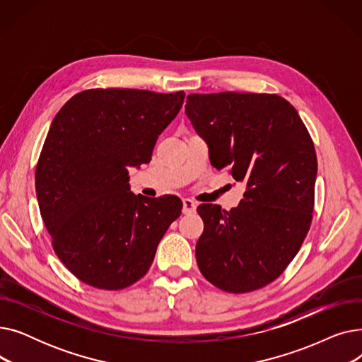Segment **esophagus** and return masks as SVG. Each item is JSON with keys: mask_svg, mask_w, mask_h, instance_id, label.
<instances>
[{"mask_svg": "<svg viewBox=\"0 0 362 362\" xmlns=\"http://www.w3.org/2000/svg\"><path fill=\"white\" fill-rule=\"evenodd\" d=\"M197 202L195 201H192V199H189V198H185L183 199V214H191V213H194L195 210H197Z\"/></svg>", "mask_w": 362, "mask_h": 362, "instance_id": "1", "label": "esophagus"}]
</instances>
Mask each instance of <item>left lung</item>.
I'll return each instance as SVG.
<instances>
[{
  "label": "left lung",
  "instance_id": "8db88e82",
  "mask_svg": "<svg viewBox=\"0 0 362 362\" xmlns=\"http://www.w3.org/2000/svg\"><path fill=\"white\" fill-rule=\"evenodd\" d=\"M186 116L205 139L211 165L245 182L230 211L202 204L197 242L202 276L245 293L276 280L298 254L314 210L317 156L298 111L270 93H191Z\"/></svg>",
  "mask_w": 362,
  "mask_h": 362
}]
</instances>
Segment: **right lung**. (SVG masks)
Returning <instances> with one entry per match:
<instances>
[{
  "label": "right lung",
  "mask_w": 362,
  "mask_h": 362,
  "mask_svg": "<svg viewBox=\"0 0 362 362\" xmlns=\"http://www.w3.org/2000/svg\"><path fill=\"white\" fill-rule=\"evenodd\" d=\"M183 100V90L90 89L54 117L36 165L37 204L57 257L89 286L136 283L180 216L177 197L130 192L127 167L151 161Z\"/></svg>",
  "instance_id": "add662e5"
}]
</instances>
